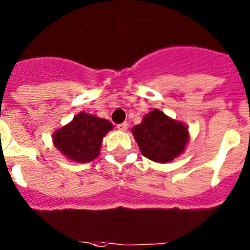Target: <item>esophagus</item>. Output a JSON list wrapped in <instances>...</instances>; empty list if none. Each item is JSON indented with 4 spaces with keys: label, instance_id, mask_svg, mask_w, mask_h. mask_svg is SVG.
I'll use <instances>...</instances> for the list:
<instances>
[{
    "label": "esophagus",
    "instance_id": "obj_1",
    "mask_svg": "<svg viewBox=\"0 0 250 250\" xmlns=\"http://www.w3.org/2000/svg\"><path fill=\"white\" fill-rule=\"evenodd\" d=\"M117 128H118L119 131H127V128H128V123L127 122H123V123H121V125H117Z\"/></svg>",
    "mask_w": 250,
    "mask_h": 250
}]
</instances>
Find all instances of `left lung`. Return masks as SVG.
<instances>
[{
  "label": "left lung",
  "mask_w": 250,
  "mask_h": 250,
  "mask_svg": "<svg viewBox=\"0 0 250 250\" xmlns=\"http://www.w3.org/2000/svg\"><path fill=\"white\" fill-rule=\"evenodd\" d=\"M132 133L142 155L160 164L179 157L188 141V127L160 109L147 113L142 122L132 128Z\"/></svg>",
  "instance_id": "obj_1"
}]
</instances>
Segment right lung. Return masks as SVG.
I'll use <instances>...</instances> for the list:
<instances>
[{
  "label": "right lung",
  "mask_w": 250,
  "mask_h": 250,
  "mask_svg": "<svg viewBox=\"0 0 250 250\" xmlns=\"http://www.w3.org/2000/svg\"><path fill=\"white\" fill-rule=\"evenodd\" d=\"M113 125L104 118L80 112L53 134L54 146L66 158L85 164L99 156L102 141Z\"/></svg>",
  "instance_id": "1"
}]
</instances>
